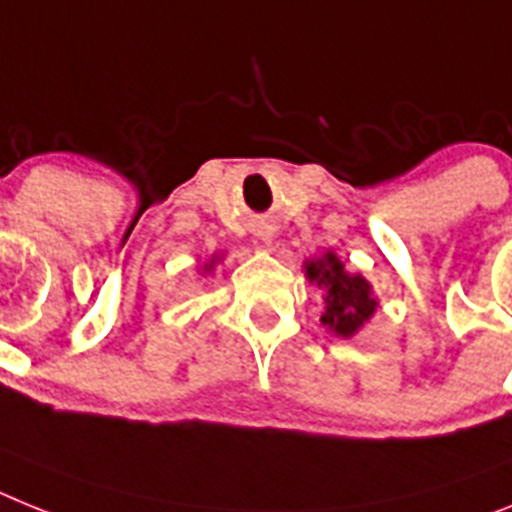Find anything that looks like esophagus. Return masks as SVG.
<instances>
[{
    "label": "esophagus",
    "instance_id": "1",
    "mask_svg": "<svg viewBox=\"0 0 512 512\" xmlns=\"http://www.w3.org/2000/svg\"><path fill=\"white\" fill-rule=\"evenodd\" d=\"M265 242H268V236H265Z\"/></svg>",
    "mask_w": 512,
    "mask_h": 512
}]
</instances>
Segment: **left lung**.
<instances>
[{"label": "left lung", "mask_w": 512, "mask_h": 512, "mask_svg": "<svg viewBox=\"0 0 512 512\" xmlns=\"http://www.w3.org/2000/svg\"><path fill=\"white\" fill-rule=\"evenodd\" d=\"M307 276L309 281H317V286L328 291V299H325L328 307L322 315V325L336 330L338 336H354L375 312L377 302L369 294V283L362 276H349L336 255L328 252L317 263H309Z\"/></svg>", "instance_id": "1"}]
</instances>
